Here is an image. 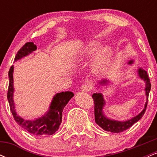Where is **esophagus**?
Wrapping results in <instances>:
<instances>
[{"label":"esophagus","mask_w":157,"mask_h":157,"mask_svg":"<svg viewBox=\"0 0 157 157\" xmlns=\"http://www.w3.org/2000/svg\"><path fill=\"white\" fill-rule=\"evenodd\" d=\"M80 89H81V91H82L88 92V91H91V85L90 83H86V84L82 85V86H81Z\"/></svg>","instance_id":"esophagus-1"}]
</instances>
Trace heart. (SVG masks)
Listing matches in <instances>:
<instances>
[{
    "label": "heart",
    "instance_id": "1",
    "mask_svg": "<svg viewBox=\"0 0 157 157\" xmlns=\"http://www.w3.org/2000/svg\"><path fill=\"white\" fill-rule=\"evenodd\" d=\"M103 44L99 41L93 40L84 45L77 53V57L79 60H88L92 58L95 55L93 66L96 69H103L109 66L112 60L113 50L111 46L102 48Z\"/></svg>",
    "mask_w": 157,
    "mask_h": 157
}]
</instances>
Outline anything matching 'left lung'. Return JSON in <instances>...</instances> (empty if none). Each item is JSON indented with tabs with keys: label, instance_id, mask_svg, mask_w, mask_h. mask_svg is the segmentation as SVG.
<instances>
[{
	"label": "left lung",
	"instance_id": "8db88e82",
	"mask_svg": "<svg viewBox=\"0 0 157 157\" xmlns=\"http://www.w3.org/2000/svg\"><path fill=\"white\" fill-rule=\"evenodd\" d=\"M137 75L141 80L145 82V92L146 95V102H145L144 109L140 113H138L136 116L134 117L129 119V120H125V121H119V120H113V119H110L106 117L104 113L103 109L106 105V102L104 99L103 94L101 92L94 93L92 94V97L94 102V116H95V122L96 123L102 128L103 130L106 131H110L112 133H120L122 131L127 130L128 128L131 127L135 122H138L142 117V116L145 113V110H146L147 100H148V94L151 91V82L149 80L148 76H147V71L144 70L142 68H137ZM111 82L109 79L105 78L103 80L99 81L96 85V89L101 91L102 87H105L106 86H109V84Z\"/></svg>",
	"mask_w": 157,
	"mask_h": 157
}]
</instances>
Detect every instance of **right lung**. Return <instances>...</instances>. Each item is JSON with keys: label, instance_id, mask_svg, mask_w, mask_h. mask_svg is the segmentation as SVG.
Returning <instances> with one entry per match:
<instances>
[{"label": "right lung", "instance_id": "add662e5", "mask_svg": "<svg viewBox=\"0 0 157 157\" xmlns=\"http://www.w3.org/2000/svg\"><path fill=\"white\" fill-rule=\"evenodd\" d=\"M37 49V46L34 43H26L16 55L15 61H17L26 56L29 55ZM14 66H12L9 71V89L7 94L10 110L15 121L19 125L26 129L34 135H52L59 129L61 122H62V114L64 107L74 97L71 91H64V92L57 93L52 98L51 103L48 107V111L40 117L35 120H24L17 113L15 109V104L14 102Z\"/></svg>", "mask_w": 157, "mask_h": 157}]
</instances>
